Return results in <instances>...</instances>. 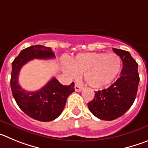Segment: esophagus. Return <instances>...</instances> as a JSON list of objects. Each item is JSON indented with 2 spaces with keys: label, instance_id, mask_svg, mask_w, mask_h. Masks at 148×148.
Masks as SVG:
<instances>
[{
  "label": "esophagus",
  "instance_id": "esophagus-1",
  "mask_svg": "<svg viewBox=\"0 0 148 148\" xmlns=\"http://www.w3.org/2000/svg\"><path fill=\"white\" fill-rule=\"evenodd\" d=\"M74 90L77 91V92H79L82 90V87L79 85H77V84H75V86H74Z\"/></svg>",
  "mask_w": 148,
  "mask_h": 148
}]
</instances>
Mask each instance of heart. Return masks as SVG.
Masks as SVG:
<instances>
[{
  "instance_id": "obj_1",
  "label": "heart",
  "mask_w": 148,
  "mask_h": 148,
  "mask_svg": "<svg viewBox=\"0 0 148 148\" xmlns=\"http://www.w3.org/2000/svg\"><path fill=\"white\" fill-rule=\"evenodd\" d=\"M122 60L115 53L88 52L78 54L64 65L69 76L77 77L83 74L86 83L94 88H102L112 83L119 75Z\"/></svg>"
}]
</instances>
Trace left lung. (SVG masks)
<instances>
[{
    "mask_svg": "<svg viewBox=\"0 0 148 148\" xmlns=\"http://www.w3.org/2000/svg\"><path fill=\"white\" fill-rule=\"evenodd\" d=\"M113 51L122 61L120 77L108 88L95 91L94 98L88 103L90 112L97 118L106 121L119 118L131 107L139 82L138 64L130 53L114 48Z\"/></svg>",
    "mask_w": 148,
    "mask_h": 148,
    "instance_id": "1",
    "label": "left lung"
}]
</instances>
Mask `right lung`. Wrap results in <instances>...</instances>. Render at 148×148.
<instances>
[{"label": "right lung", "mask_w": 148, "mask_h": 148, "mask_svg": "<svg viewBox=\"0 0 148 148\" xmlns=\"http://www.w3.org/2000/svg\"><path fill=\"white\" fill-rule=\"evenodd\" d=\"M54 58L51 48L35 45L22 50L12 63L10 85L13 97L26 115L40 122H50L60 115L68 97L74 91V83L63 86L54 77L40 90L27 91L18 83L19 72L21 68L32 60Z\"/></svg>", "instance_id": "right-lung-1"}]
</instances>
